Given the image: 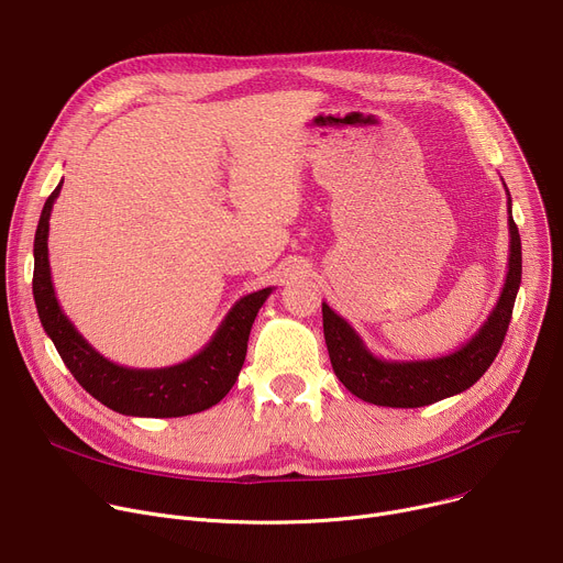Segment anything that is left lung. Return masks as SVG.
I'll return each instance as SVG.
<instances>
[{
    "mask_svg": "<svg viewBox=\"0 0 563 563\" xmlns=\"http://www.w3.org/2000/svg\"><path fill=\"white\" fill-rule=\"evenodd\" d=\"M507 203L511 240L505 287L489 319L460 351L434 360H380L362 344L360 334L340 314L330 310L328 303H321L323 334L332 371L351 394L383 407H423L466 391L484 376V371L492 366L505 342L522 274L520 235L511 219V197Z\"/></svg>",
    "mask_w": 563,
    "mask_h": 563,
    "instance_id": "obj_1",
    "label": "left lung"
}]
</instances>
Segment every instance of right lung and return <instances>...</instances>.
I'll return each mask as SVG.
<instances>
[{
	"label": "right lung",
	"instance_id": "obj_1",
	"mask_svg": "<svg viewBox=\"0 0 563 563\" xmlns=\"http://www.w3.org/2000/svg\"><path fill=\"white\" fill-rule=\"evenodd\" d=\"M60 185L45 201L33 242V298L45 332L77 383L99 402L126 417L172 419L197 415L227 396L246 357V342L257 310L272 287L246 294L221 321L212 340L187 362L165 368H129L99 355L63 314L49 272V217Z\"/></svg>",
	"mask_w": 563,
	"mask_h": 563
}]
</instances>
